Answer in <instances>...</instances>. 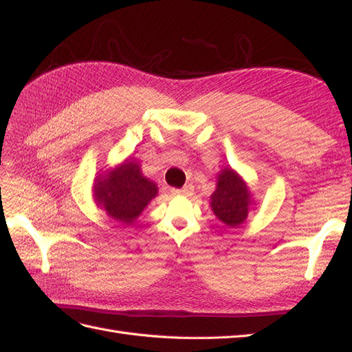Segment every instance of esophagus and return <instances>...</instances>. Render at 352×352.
<instances>
[{
	"label": "esophagus",
	"mask_w": 352,
	"mask_h": 352,
	"mask_svg": "<svg viewBox=\"0 0 352 352\" xmlns=\"http://www.w3.org/2000/svg\"><path fill=\"white\" fill-rule=\"evenodd\" d=\"M172 192L175 194V195H190L194 192V186L192 185H185L184 188H180V189H172Z\"/></svg>",
	"instance_id": "34e87169"
}]
</instances>
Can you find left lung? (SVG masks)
I'll return each mask as SVG.
<instances>
[{
    "mask_svg": "<svg viewBox=\"0 0 352 352\" xmlns=\"http://www.w3.org/2000/svg\"><path fill=\"white\" fill-rule=\"evenodd\" d=\"M250 192L241 177L230 168L221 170L217 189L211 195V208L225 225L236 228L245 221L250 208Z\"/></svg>",
    "mask_w": 352,
    "mask_h": 352,
    "instance_id": "1",
    "label": "left lung"
}]
</instances>
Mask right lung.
I'll return each mask as SVG.
<instances>
[{
    "instance_id": "right-lung-1",
    "label": "right lung",
    "mask_w": 352,
    "mask_h": 352,
    "mask_svg": "<svg viewBox=\"0 0 352 352\" xmlns=\"http://www.w3.org/2000/svg\"><path fill=\"white\" fill-rule=\"evenodd\" d=\"M95 195L111 219L132 223L157 195V186L142 176L138 163L127 162L98 180Z\"/></svg>"
}]
</instances>
